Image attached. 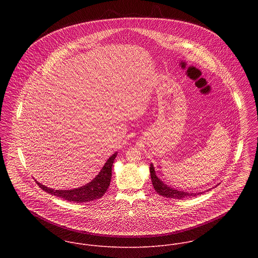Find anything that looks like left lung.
<instances>
[{"instance_id":"1","label":"left lung","mask_w":258,"mask_h":258,"mask_svg":"<svg viewBox=\"0 0 258 258\" xmlns=\"http://www.w3.org/2000/svg\"><path fill=\"white\" fill-rule=\"evenodd\" d=\"M150 175H151V180H152V184L154 185L155 190L166 198L169 199H184V198H187V197H196L198 195H201L203 192H188V191H184V190H179L176 189L174 187L168 186V184H164L156 175L155 172V168L153 166V164L150 165ZM211 189V188H210Z\"/></svg>"}]
</instances>
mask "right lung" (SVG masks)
Here are the masks:
<instances>
[{
  "label": "right lung",
  "mask_w": 258,
  "mask_h": 258,
  "mask_svg": "<svg viewBox=\"0 0 258 258\" xmlns=\"http://www.w3.org/2000/svg\"><path fill=\"white\" fill-rule=\"evenodd\" d=\"M117 156V152L114 153L110 158L107 160L99 174L88 184L82 185L80 187H76L74 189H53L45 186L44 184H39L37 182L38 186L57 198H61L66 201L73 203H86L90 201H94L100 199L107 190L110 184L112 177V165Z\"/></svg>",
  "instance_id": "1"
}]
</instances>
